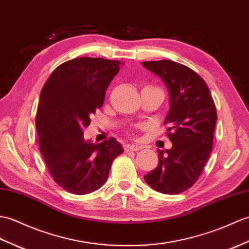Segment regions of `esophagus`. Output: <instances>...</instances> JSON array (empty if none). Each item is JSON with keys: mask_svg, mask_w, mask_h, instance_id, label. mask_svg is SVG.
Masks as SVG:
<instances>
[{"mask_svg": "<svg viewBox=\"0 0 249 249\" xmlns=\"http://www.w3.org/2000/svg\"><path fill=\"white\" fill-rule=\"evenodd\" d=\"M139 148L140 147L137 145H134V144H128V145H126L124 147L125 152H137V151H139Z\"/></svg>", "mask_w": 249, "mask_h": 249, "instance_id": "esophagus-1", "label": "esophagus"}]
</instances>
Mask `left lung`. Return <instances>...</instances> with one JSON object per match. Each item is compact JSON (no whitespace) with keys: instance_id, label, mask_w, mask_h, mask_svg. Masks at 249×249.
<instances>
[{"instance_id":"1","label":"left lung","mask_w":249,"mask_h":249,"mask_svg":"<svg viewBox=\"0 0 249 249\" xmlns=\"http://www.w3.org/2000/svg\"><path fill=\"white\" fill-rule=\"evenodd\" d=\"M142 66L163 80L170 93L164 120L172 148L158 149V166L144 180L163 194H179L197 180L210 157L216 108L205 80L172 60L144 61Z\"/></svg>"}]
</instances>
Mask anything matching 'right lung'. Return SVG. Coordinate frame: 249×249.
Returning a JSON list of instances; mask_svg holds the SVG:
<instances>
[{"mask_svg":"<svg viewBox=\"0 0 249 249\" xmlns=\"http://www.w3.org/2000/svg\"><path fill=\"white\" fill-rule=\"evenodd\" d=\"M121 62L80 57L63 62L46 80L36 114L39 148L57 184L76 195L100 189L112 161L123 153L114 138L102 143L84 139L90 117L100 109Z\"/></svg>","mask_w":249,"mask_h":249,"instance_id":"add662e5","label":"right lung"}]
</instances>
